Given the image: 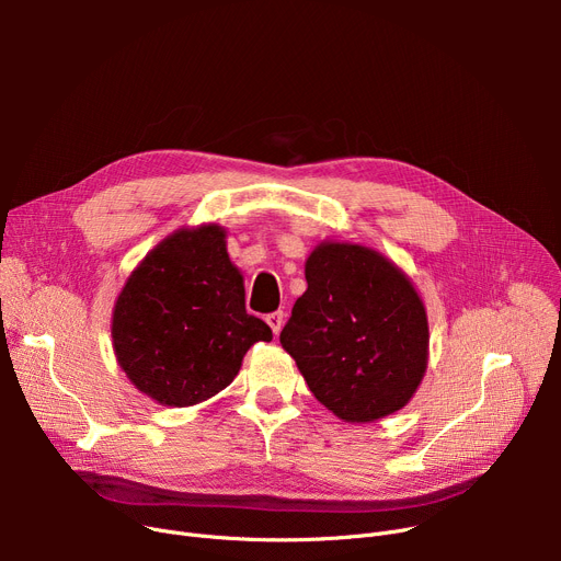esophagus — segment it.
<instances>
[{
  "instance_id": "34e87169",
  "label": "esophagus",
  "mask_w": 561,
  "mask_h": 561,
  "mask_svg": "<svg viewBox=\"0 0 561 561\" xmlns=\"http://www.w3.org/2000/svg\"><path fill=\"white\" fill-rule=\"evenodd\" d=\"M265 322H268L273 334L277 336L282 332V325H284V311H275V313H268L265 316Z\"/></svg>"
}]
</instances>
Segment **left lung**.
I'll return each mask as SVG.
<instances>
[{
  "label": "left lung",
  "instance_id": "8db88e82",
  "mask_svg": "<svg viewBox=\"0 0 561 561\" xmlns=\"http://www.w3.org/2000/svg\"><path fill=\"white\" fill-rule=\"evenodd\" d=\"M307 290L279 334L318 402L345 423L402 409L427 368V313L393 261L357 243H320Z\"/></svg>",
  "mask_w": 561,
  "mask_h": 561
}]
</instances>
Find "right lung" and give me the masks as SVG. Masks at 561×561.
<instances>
[{
	"label": "right lung",
	"mask_w": 561,
	"mask_h": 561,
	"mask_svg": "<svg viewBox=\"0 0 561 561\" xmlns=\"http://www.w3.org/2000/svg\"><path fill=\"white\" fill-rule=\"evenodd\" d=\"M111 336L138 391L191 407L229 387L245 352L273 332L245 311L225 229L202 225L170 233L140 261L115 300Z\"/></svg>",
	"instance_id": "right-lung-1"
}]
</instances>
